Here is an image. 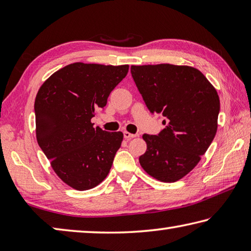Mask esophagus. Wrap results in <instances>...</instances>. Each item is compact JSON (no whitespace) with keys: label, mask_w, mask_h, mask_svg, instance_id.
<instances>
[{"label":"esophagus","mask_w":251,"mask_h":251,"mask_svg":"<svg viewBox=\"0 0 251 251\" xmlns=\"http://www.w3.org/2000/svg\"><path fill=\"white\" fill-rule=\"evenodd\" d=\"M136 134H131V133H128V131H124V137L126 138V139H131V138H134V137H136Z\"/></svg>","instance_id":"obj_1"}]
</instances>
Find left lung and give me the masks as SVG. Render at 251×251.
I'll use <instances>...</instances> for the list:
<instances>
[{
  "instance_id": "obj_1",
  "label": "left lung",
  "mask_w": 251,
  "mask_h": 251,
  "mask_svg": "<svg viewBox=\"0 0 251 251\" xmlns=\"http://www.w3.org/2000/svg\"><path fill=\"white\" fill-rule=\"evenodd\" d=\"M130 72L147 108L163 114L166 125L158 135H143L147 150L139 163L155 179L175 182L193 171L215 138L217 91L192 66L133 65Z\"/></svg>"
}]
</instances>
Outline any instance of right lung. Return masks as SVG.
<instances>
[{
  "label": "right lung",
  "mask_w": 251,
  "mask_h": 251,
  "mask_svg": "<svg viewBox=\"0 0 251 251\" xmlns=\"http://www.w3.org/2000/svg\"><path fill=\"white\" fill-rule=\"evenodd\" d=\"M128 67L73 63L50 75L37 92V143L72 188H94L108 175L123 133L95 128L91 120L97 108L105 107Z\"/></svg>",
  "instance_id": "1"
}]
</instances>
